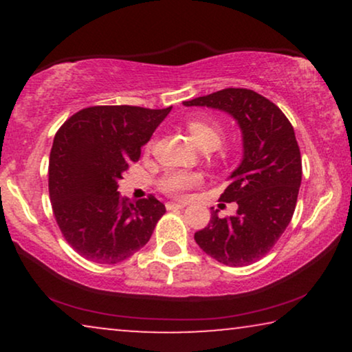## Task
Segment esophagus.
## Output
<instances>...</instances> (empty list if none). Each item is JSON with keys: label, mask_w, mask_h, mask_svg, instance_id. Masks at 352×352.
Listing matches in <instances>:
<instances>
[{"label": "esophagus", "mask_w": 352, "mask_h": 352, "mask_svg": "<svg viewBox=\"0 0 352 352\" xmlns=\"http://www.w3.org/2000/svg\"><path fill=\"white\" fill-rule=\"evenodd\" d=\"M184 206L186 204H182V201H168L166 210H182Z\"/></svg>", "instance_id": "1"}]
</instances>
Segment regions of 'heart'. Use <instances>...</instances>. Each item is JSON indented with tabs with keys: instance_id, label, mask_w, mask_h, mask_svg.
Instances as JSON below:
<instances>
[{
	"instance_id": "obj_1",
	"label": "heart",
	"mask_w": 352,
	"mask_h": 352,
	"mask_svg": "<svg viewBox=\"0 0 352 352\" xmlns=\"http://www.w3.org/2000/svg\"><path fill=\"white\" fill-rule=\"evenodd\" d=\"M187 131H189L192 141H194L200 148H213L221 141V124L213 120L205 118H194L187 123ZM151 147V144H148ZM201 181L199 173L190 171H170L162 177L160 187L166 194L170 195H181L182 192L192 189Z\"/></svg>"
}]
</instances>
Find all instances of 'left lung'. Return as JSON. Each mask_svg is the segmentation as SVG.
I'll return each instance as SVG.
<instances>
[{
  "instance_id": "8db88e82",
  "label": "left lung",
  "mask_w": 352,
  "mask_h": 352,
  "mask_svg": "<svg viewBox=\"0 0 352 352\" xmlns=\"http://www.w3.org/2000/svg\"><path fill=\"white\" fill-rule=\"evenodd\" d=\"M184 105L228 112L242 131V163L219 197L235 201L237 214L219 218L218 210L213 211L194 239L216 261L248 266L271 252L295 211L302 175L295 131L276 104L252 89L226 88Z\"/></svg>"
}]
</instances>
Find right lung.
I'll use <instances>...</instances> for the list:
<instances>
[{
    "label": "right lung",
    "mask_w": 352,
    "mask_h": 352,
    "mask_svg": "<svg viewBox=\"0 0 352 352\" xmlns=\"http://www.w3.org/2000/svg\"><path fill=\"white\" fill-rule=\"evenodd\" d=\"M170 112L171 107L94 105L72 115L56 133L50 155L52 213L83 258L117 264L152 237L165 205L153 195L134 204L117 189Z\"/></svg>",
    "instance_id": "1"
}]
</instances>
